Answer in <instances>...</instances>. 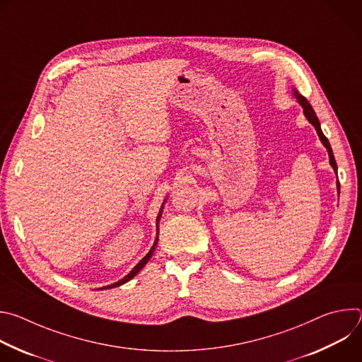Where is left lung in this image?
I'll list each match as a JSON object with an SVG mask.
<instances>
[{"instance_id":"obj_1","label":"left lung","mask_w":362,"mask_h":362,"mask_svg":"<svg viewBox=\"0 0 362 362\" xmlns=\"http://www.w3.org/2000/svg\"><path fill=\"white\" fill-rule=\"evenodd\" d=\"M293 94H295V97L298 98V101H299V105L303 107V115H305V117L313 123V126L317 129V133H318V136H320V139H321V141L324 143V146L327 147V150H328V154H329V163H331V166L334 168V170H335V173H337V162H335V158H334V153H332V148H331V144H329V141H328V139L325 137V134L322 133V130H321V124H320V120H318V117H317V115H315V112H314V109H313V106L309 105V101L302 95V94H299L298 93V90H293ZM339 187V186H338Z\"/></svg>"}]
</instances>
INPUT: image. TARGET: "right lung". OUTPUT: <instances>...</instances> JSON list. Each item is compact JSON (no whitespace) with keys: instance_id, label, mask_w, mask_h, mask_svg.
<instances>
[{"instance_id":"1","label":"right lung","mask_w":362,"mask_h":362,"mask_svg":"<svg viewBox=\"0 0 362 362\" xmlns=\"http://www.w3.org/2000/svg\"><path fill=\"white\" fill-rule=\"evenodd\" d=\"M159 219H160V215L158 216V222H159ZM158 240H159V238H156V240H154V243H153V246H151V249L148 250V253L143 257V259L133 268V271L127 275V276H124L123 279H120L119 282H116V284H112V285H109V286H105V288H101V289H109V288H116V286H120V285H123V284H126L127 281H130L133 276H136V274L147 264V261L150 259V257H151V255H153V252H154V249H156V246H158Z\"/></svg>"}]
</instances>
